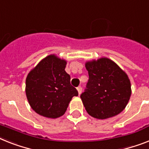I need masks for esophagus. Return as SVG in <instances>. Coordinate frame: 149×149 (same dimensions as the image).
<instances>
[{"label": "esophagus", "mask_w": 149, "mask_h": 149, "mask_svg": "<svg viewBox=\"0 0 149 149\" xmlns=\"http://www.w3.org/2000/svg\"><path fill=\"white\" fill-rule=\"evenodd\" d=\"M77 91H78L79 95V94H81V93H82V87H81V86H78L77 88Z\"/></svg>", "instance_id": "34e87169"}]
</instances>
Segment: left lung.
Wrapping results in <instances>:
<instances>
[{
	"label": "left lung",
	"instance_id": "obj_1",
	"mask_svg": "<svg viewBox=\"0 0 149 149\" xmlns=\"http://www.w3.org/2000/svg\"><path fill=\"white\" fill-rule=\"evenodd\" d=\"M85 66L89 80L80 98L88 114L95 118L106 119L123 112L132 93L126 73L106 57L88 61Z\"/></svg>",
	"mask_w": 149,
	"mask_h": 149
}]
</instances>
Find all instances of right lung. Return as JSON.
<instances>
[{
	"instance_id": "add662e5",
	"label": "right lung",
	"mask_w": 149,
	"mask_h": 149,
	"mask_svg": "<svg viewBox=\"0 0 149 149\" xmlns=\"http://www.w3.org/2000/svg\"><path fill=\"white\" fill-rule=\"evenodd\" d=\"M66 61L54 54L41 60L26 79V95L37 114L56 118L65 113L73 96L78 95L65 71Z\"/></svg>"
}]
</instances>
